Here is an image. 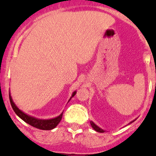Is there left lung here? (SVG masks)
<instances>
[{"label": "left lung", "mask_w": 156, "mask_h": 156, "mask_svg": "<svg viewBox=\"0 0 156 156\" xmlns=\"http://www.w3.org/2000/svg\"><path fill=\"white\" fill-rule=\"evenodd\" d=\"M135 120H136V119H135ZM135 120L132 121V122H130V123H129V124L132 123V122H134ZM90 125H91V126H92L93 128H94V130H96V131H97V132H100V133H104V132H105V130H103V129H101V128H100V127H99L98 126H97V125H96L95 124H94V122H90Z\"/></svg>", "instance_id": "obj_1"}]
</instances>
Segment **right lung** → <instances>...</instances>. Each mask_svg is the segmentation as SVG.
<instances>
[{
	"label": "right lung",
	"instance_id": "1",
	"mask_svg": "<svg viewBox=\"0 0 156 156\" xmlns=\"http://www.w3.org/2000/svg\"><path fill=\"white\" fill-rule=\"evenodd\" d=\"M76 94V91H74L73 94H72V97L69 99V102L70 101L71 99L74 97V96ZM9 97H10V101L11 106H12V109L15 112L16 114L19 116L21 119H23L25 122H26L27 124L31 125V126L36 127L37 129H40V130H52L54 127L57 126L58 124L60 122L61 119H62V113H61L59 116L54 118V119H37V118L32 117V116H30L29 115L26 114L25 112H22L21 110L20 109L16 106L15 103L12 101V99L11 97L10 94H9Z\"/></svg>",
	"mask_w": 156,
	"mask_h": 156
}]
</instances>
